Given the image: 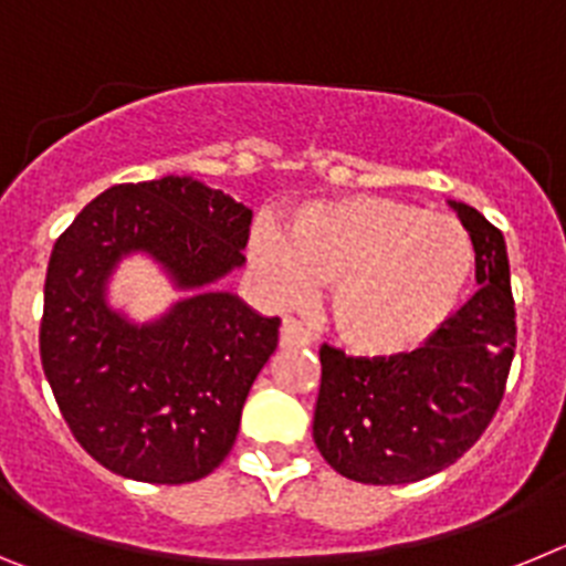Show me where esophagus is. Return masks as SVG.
<instances>
[{
  "label": "esophagus",
  "mask_w": 566,
  "mask_h": 566,
  "mask_svg": "<svg viewBox=\"0 0 566 566\" xmlns=\"http://www.w3.org/2000/svg\"><path fill=\"white\" fill-rule=\"evenodd\" d=\"M312 337L303 328V323H297L294 317H283L280 323V348H300V345H308Z\"/></svg>",
  "instance_id": "obj_1"
}]
</instances>
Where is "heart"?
I'll return each mask as SVG.
<instances>
[{"label": "heart", "instance_id": "1", "mask_svg": "<svg viewBox=\"0 0 566 566\" xmlns=\"http://www.w3.org/2000/svg\"><path fill=\"white\" fill-rule=\"evenodd\" d=\"M249 254L274 297L328 286V323L359 357L422 348L473 272V247L457 221L379 195L308 203L289 218L283 238L260 229Z\"/></svg>", "mask_w": 566, "mask_h": 566}]
</instances>
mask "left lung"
Listing matches in <instances>:
<instances>
[{
	"label": "left lung",
	"instance_id": "obj_1",
	"mask_svg": "<svg viewBox=\"0 0 566 566\" xmlns=\"http://www.w3.org/2000/svg\"><path fill=\"white\" fill-rule=\"evenodd\" d=\"M476 252L479 292L422 348L402 357H348L319 348L314 444L345 479L408 484L470 451L504 397L516 308L504 234L451 201Z\"/></svg>",
	"mask_w": 566,
	"mask_h": 566
}]
</instances>
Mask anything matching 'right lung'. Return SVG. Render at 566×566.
I'll list each match as a JSON object with an SVG mask.
<instances>
[{
	"label": "right lung",
	"instance_id": "obj_1",
	"mask_svg": "<svg viewBox=\"0 0 566 566\" xmlns=\"http://www.w3.org/2000/svg\"><path fill=\"white\" fill-rule=\"evenodd\" d=\"M249 227L252 209L221 189L167 175L109 187L56 240L39 328L44 377L76 442L118 476L187 484L232 451L280 328L212 289L247 263ZM135 251L193 289L142 327L106 303L108 274Z\"/></svg>",
	"mask_w": 566,
	"mask_h": 566
}]
</instances>
